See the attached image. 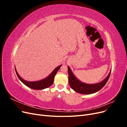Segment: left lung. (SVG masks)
<instances>
[{
	"instance_id": "8db88e82",
	"label": "left lung",
	"mask_w": 127,
	"mask_h": 127,
	"mask_svg": "<svg viewBox=\"0 0 127 127\" xmlns=\"http://www.w3.org/2000/svg\"><path fill=\"white\" fill-rule=\"evenodd\" d=\"M68 71L69 83L70 86L75 92L83 94H93L101 90L107 83L111 72V70H110L109 75H107L105 79H104L101 82L94 84H88L79 81L73 74L69 66H68Z\"/></svg>"
}]
</instances>
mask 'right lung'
Instances as JSON below:
<instances>
[{
	"mask_svg": "<svg viewBox=\"0 0 127 127\" xmlns=\"http://www.w3.org/2000/svg\"><path fill=\"white\" fill-rule=\"evenodd\" d=\"M61 66V65L55 68V69L53 70V71L47 77V78H45L41 80H39V81H36V82H28V81H26V80H24L21 77L20 75H18L16 68L15 67V71H16L17 76L18 77L19 79H20L21 81L24 84V85H25L26 86L31 88H32V89L40 90H43L44 88H48L52 85L53 82H54L55 76L57 74L58 71L59 69L60 68Z\"/></svg>",
	"mask_w": 127,
	"mask_h": 127,
	"instance_id": "1",
	"label": "right lung"
}]
</instances>
